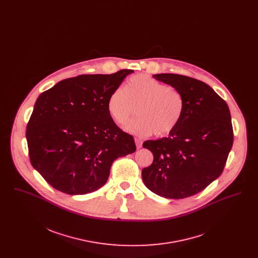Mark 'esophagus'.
Masks as SVG:
<instances>
[{
  "instance_id": "34e87169",
  "label": "esophagus",
  "mask_w": 258,
  "mask_h": 258,
  "mask_svg": "<svg viewBox=\"0 0 258 258\" xmlns=\"http://www.w3.org/2000/svg\"><path fill=\"white\" fill-rule=\"evenodd\" d=\"M135 144H136V147L141 148L142 147V140L141 139H139V138H135Z\"/></svg>"
}]
</instances>
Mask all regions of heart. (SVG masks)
<instances>
[{
	"label": "heart",
	"instance_id": "obj_1",
	"mask_svg": "<svg viewBox=\"0 0 258 258\" xmlns=\"http://www.w3.org/2000/svg\"><path fill=\"white\" fill-rule=\"evenodd\" d=\"M137 107L140 117L127 130L141 136H165L182 121L184 96L179 90L153 77L135 75L128 79L124 89L118 88L111 93L107 108L111 118L123 126L134 118Z\"/></svg>",
	"mask_w": 258,
	"mask_h": 258
}]
</instances>
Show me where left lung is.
I'll list each match as a JSON object with an SVG mask.
<instances>
[{
    "label": "left lung",
    "instance_id": "left-lung-1",
    "mask_svg": "<svg viewBox=\"0 0 258 258\" xmlns=\"http://www.w3.org/2000/svg\"><path fill=\"white\" fill-rule=\"evenodd\" d=\"M153 77L179 90L184 98L182 121L168 137L147 140L153 163L142 170L145 185L172 199L192 197L221 176L233 144L227 103L206 83L185 75Z\"/></svg>",
    "mask_w": 258,
    "mask_h": 258
}]
</instances>
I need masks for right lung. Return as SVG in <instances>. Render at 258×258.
I'll use <instances>...</instances> for the list:
<instances>
[{
  "label": "right lung",
  "mask_w": 258,
  "mask_h": 258,
  "mask_svg": "<svg viewBox=\"0 0 258 258\" xmlns=\"http://www.w3.org/2000/svg\"><path fill=\"white\" fill-rule=\"evenodd\" d=\"M133 70L82 74L41 93L27 124L33 167L67 195H86L108 180L113 161L135 153L133 135L123 132L107 108L111 93Z\"/></svg>",
  "instance_id": "obj_1"
}]
</instances>
